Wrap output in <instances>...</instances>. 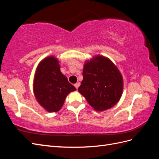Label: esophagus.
Listing matches in <instances>:
<instances>
[{
    "label": "esophagus",
    "mask_w": 159,
    "mask_h": 159,
    "mask_svg": "<svg viewBox=\"0 0 159 159\" xmlns=\"http://www.w3.org/2000/svg\"><path fill=\"white\" fill-rule=\"evenodd\" d=\"M80 85V83H76L75 84H74V86H75V88H76V89H78V88H79V86Z\"/></svg>",
    "instance_id": "obj_1"
}]
</instances>
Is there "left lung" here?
<instances>
[{
    "mask_svg": "<svg viewBox=\"0 0 159 159\" xmlns=\"http://www.w3.org/2000/svg\"><path fill=\"white\" fill-rule=\"evenodd\" d=\"M83 77L78 91L96 111H102L112 107L121 98L123 89L122 75L107 57L97 56L86 62Z\"/></svg>",
    "mask_w": 159,
    "mask_h": 159,
    "instance_id": "left-lung-1",
    "label": "left lung"
}]
</instances>
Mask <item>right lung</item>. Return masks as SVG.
I'll return each mask as SVG.
<instances>
[{
	"instance_id": "1",
	"label": "right lung",
	"mask_w": 159,
	"mask_h": 159,
	"mask_svg": "<svg viewBox=\"0 0 159 159\" xmlns=\"http://www.w3.org/2000/svg\"><path fill=\"white\" fill-rule=\"evenodd\" d=\"M76 89L61 74L59 61L50 56L38 65L34 81V92L42 106L48 112H57L66 96Z\"/></svg>"
}]
</instances>
